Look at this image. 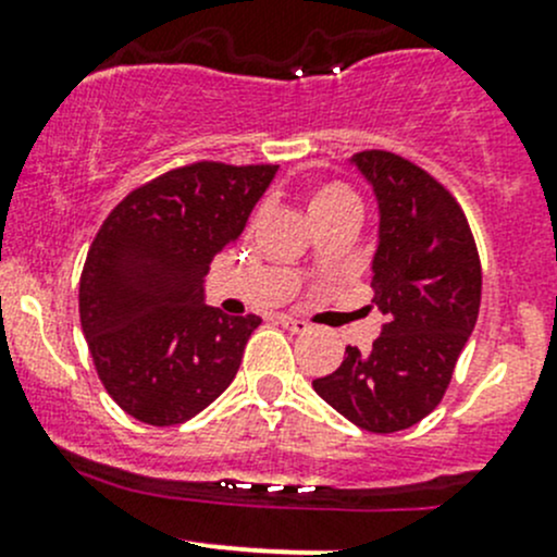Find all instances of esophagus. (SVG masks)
<instances>
[{"label": "esophagus", "instance_id": "esophagus-1", "mask_svg": "<svg viewBox=\"0 0 557 557\" xmlns=\"http://www.w3.org/2000/svg\"><path fill=\"white\" fill-rule=\"evenodd\" d=\"M277 323L283 325V329L294 331V334H301V331L310 329V325H307L305 320H296V318H290V314H277Z\"/></svg>", "mask_w": 557, "mask_h": 557}]
</instances>
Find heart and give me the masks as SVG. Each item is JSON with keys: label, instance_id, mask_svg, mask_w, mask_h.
Wrapping results in <instances>:
<instances>
[{"label": "heart", "instance_id": "1", "mask_svg": "<svg viewBox=\"0 0 557 557\" xmlns=\"http://www.w3.org/2000/svg\"><path fill=\"white\" fill-rule=\"evenodd\" d=\"M352 194L350 188H347L345 183H323V185H314L310 190V210L314 207H323V205H331V201H339V199H350Z\"/></svg>", "mask_w": 557, "mask_h": 557}]
</instances>
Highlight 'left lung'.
Returning <instances> with one entry per match:
<instances>
[{"label": "left lung", "instance_id": "obj_1", "mask_svg": "<svg viewBox=\"0 0 557 557\" xmlns=\"http://www.w3.org/2000/svg\"><path fill=\"white\" fill-rule=\"evenodd\" d=\"M352 164L380 201L372 305L385 325L372 350L347 347L312 387L358 429L393 434L445 396L480 314L482 267L458 199L434 174L391 150H361Z\"/></svg>", "mask_w": 557, "mask_h": 557}]
</instances>
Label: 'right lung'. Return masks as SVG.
I'll list each match as a JSON object with an SVG mask.
<instances>
[{
  "label": "right lung",
  "instance_id": "add662e5",
  "mask_svg": "<svg viewBox=\"0 0 557 557\" xmlns=\"http://www.w3.org/2000/svg\"><path fill=\"white\" fill-rule=\"evenodd\" d=\"M277 164L196 161L123 196L88 247L81 325L112 401L177 425L237 377L258 314L205 305V274L243 234Z\"/></svg>",
  "mask_w": 557,
  "mask_h": 557
}]
</instances>
